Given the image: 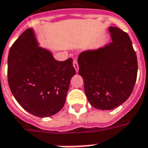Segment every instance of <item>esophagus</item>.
<instances>
[{"instance_id": "1", "label": "esophagus", "mask_w": 148, "mask_h": 148, "mask_svg": "<svg viewBox=\"0 0 148 148\" xmlns=\"http://www.w3.org/2000/svg\"><path fill=\"white\" fill-rule=\"evenodd\" d=\"M73 66H74V69H75V71L76 72H78V70H79V67H78V63H77V61L76 60H74V62H73Z\"/></svg>"}]
</instances>
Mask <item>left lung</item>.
Returning <instances> with one entry per match:
<instances>
[{"mask_svg": "<svg viewBox=\"0 0 148 148\" xmlns=\"http://www.w3.org/2000/svg\"><path fill=\"white\" fill-rule=\"evenodd\" d=\"M112 42L88 49L77 59L78 74L88 102L98 110H112L127 100L137 75V59L129 35L108 28Z\"/></svg>", "mask_w": 148, "mask_h": 148, "instance_id": "left-lung-1", "label": "left lung"}]
</instances>
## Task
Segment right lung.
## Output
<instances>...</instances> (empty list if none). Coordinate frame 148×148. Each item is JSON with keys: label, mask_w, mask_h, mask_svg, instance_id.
<instances>
[{"label": "right lung", "mask_w": 148, "mask_h": 148, "mask_svg": "<svg viewBox=\"0 0 148 148\" xmlns=\"http://www.w3.org/2000/svg\"><path fill=\"white\" fill-rule=\"evenodd\" d=\"M75 73L72 59L55 60L51 50L40 46L32 28L25 30L9 50L10 89L22 108L37 117L54 115L63 108Z\"/></svg>", "instance_id": "right-lung-1"}]
</instances>
